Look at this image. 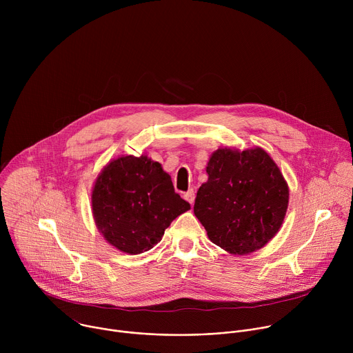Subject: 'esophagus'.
I'll use <instances>...</instances> for the list:
<instances>
[{"instance_id":"esophagus-1","label":"esophagus","mask_w":353,"mask_h":353,"mask_svg":"<svg viewBox=\"0 0 353 353\" xmlns=\"http://www.w3.org/2000/svg\"><path fill=\"white\" fill-rule=\"evenodd\" d=\"M184 198L188 201V203L192 205L194 204V199H195V194H194V190H188L185 194H184Z\"/></svg>"}]
</instances>
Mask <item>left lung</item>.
I'll return each mask as SVG.
<instances>
[{
	"mask_svg": "<svg viewBox=\"0 0 353 353\" xmlns=\"http://www.w3.org/2000/svg\"><path fill=\"white\" fill-rule=\"evenodd\" d=\"M208 181L196 191L194 214L210 240L232 254H250L279 230L286 210L288 184L261 148L239 152L219 148L208 166Z\"/></svg>",
	"mask_w": 353,
	"mask_h": 353,
	"instance_id": "obj_1",
	"label": "left lung"
}]
</instances>
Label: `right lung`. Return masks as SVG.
I'll use <instances>...</instances> for the list:
<instances>
[{"label":"right lung","instance_id":"obj_1","mask_svg":"<svg viewBox=\"0 0 353 353\" xmlns=\"http://www.w3.org/2000/svg\"><path fill=\"white\" fill-rule=\"evenodd\" d=\"M92 210L97 229L112 245L141 254L162 240L190 204L174 192L161 163L128 155L112 161L97 176Z\"/></svg>","mask_w":353,"mask_h":353}]
</instances>
